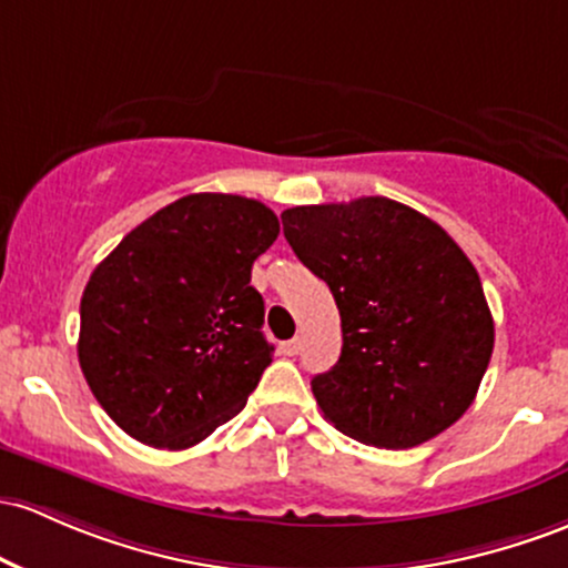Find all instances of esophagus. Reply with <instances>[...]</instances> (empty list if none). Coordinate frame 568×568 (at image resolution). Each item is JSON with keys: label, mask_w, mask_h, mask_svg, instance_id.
<instances>
[{"label": "esophagus", "mask_w": 568, "mask_h": 568, "mask_svg": "<svg viewBox=\"0 0 568 568\" xmlns=\"http://www.w3.org/2000/svg\"><path fill=\"white\" fill-rule=\"evenodd\" d=\"M280 351H283V355H296L298 351H302V339H298V336H294V339L283 342V345H280Z\"/></svg>", "instance_id": "obj_1"}]
</instances>
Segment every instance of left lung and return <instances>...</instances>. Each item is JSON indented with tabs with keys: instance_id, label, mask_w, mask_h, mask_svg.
Masks as SVG:
<instances>
[{
	"instance_id": "left-lung-1",
	"label": "left lung",
	"mask_w": 568,
	"mask_h": 568,
	"mask_svg": "<svg viewBox=\"0 0 568 568\" xmlns=\"http://www.w3.org/2000/svg\"><path fill=\"white\" fill-rule=\"evenodd\" d=\"M280 217L342 317L339 361L310 383L323 417L385 450L450 428L475 402L494 353L483 283L453 236L385 196Z\"/></svg>"
}]
</instances>
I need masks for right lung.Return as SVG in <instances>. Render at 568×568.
<instances>
[{"label": "right lung", "mask_w": 568, "mask_h": 568, "mask_svg": "<svg viewBox=\"0 0 568 568\" xmlns=\"http://www.w3.org/2000/svg\"><path fill=\"white\" fill-rule=\"evenodd\" d=\"M277 234V215L255 199L189 193L93 270L80 298V369L136 442L185 450L245 407L274 351L251 270Z\"/></svg>", "instance_id": "add662e5"}]
</instances>
